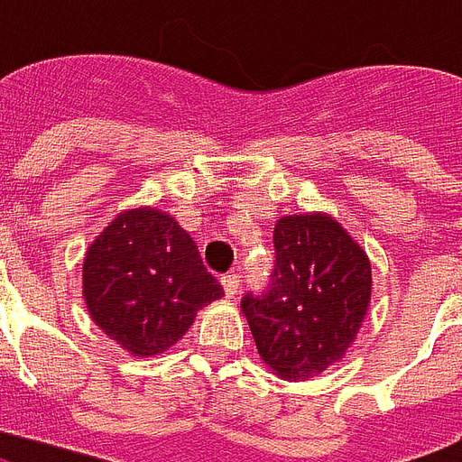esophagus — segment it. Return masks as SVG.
Segmentation results:
<instances>
[{"instance_id": "34e87169", "label": "esophagus", "mask_w": 462, "mask_h": 462, "mask_svg": "<svg viewBox=\"0 0 462 462\" xmlns=\"http://www.w3.org/2000/svg\"><path fill=\"white\" fill-rule=\"evenodd\" d=\"M222 289H225V296H227V299L237 296V291H240V276L237 274L222 276Z\"/></svg>"}]
</instances>
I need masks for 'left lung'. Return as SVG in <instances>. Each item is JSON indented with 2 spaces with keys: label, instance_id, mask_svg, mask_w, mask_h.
Listing matches in <instances>:
<instances>
[{
  "label": "left lung",
  "instance_id": "obj_1",
  "mask_svg": "<svg viewBox=\"0 0 462 462\" xmlns=\"http://www.w3.org/2000/svg\"><path fill=\"white\" fill-rule=\"evenodd\" d=\"M269 289L247 293L242 310L269 370L309 379L343 360L372 296L365 249L326 213L286 215L274 227Z\"/></svg>",
  "mask_w": 462,
  "mask_h": 462
}]
</instances>
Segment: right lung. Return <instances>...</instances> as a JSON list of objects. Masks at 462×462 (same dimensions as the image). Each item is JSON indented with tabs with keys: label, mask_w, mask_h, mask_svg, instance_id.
Listing matches in <instances>:
<instances>
[{
	"label": "right lung",
	"mask_w": 462,
	"mask_h": 462,
	"mask_svg": "<svg viewBox=\"0 0 462 462\" xmlns=\"http://www.w3.org/2000/svg\"><path fill=\"white\" fill-rule=\"evenodd\" d=\"M88 313L109 340L134 357L166 353L196 313L222 296L193 237L156 208L119 213L83 262Z\"/></svg>",
	"instance_id": "add662e5"
}]
</instances>
